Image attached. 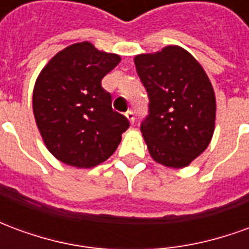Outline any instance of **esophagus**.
Instances as JSON below:
<instances>
[{
	"label": "esophagus",
	"instance_id": "34e87169",
	"mask_svg": "<svg viewBox=\"0 0 249 249\" xmlns=\"http://www.w3.org/2000/svg\"><path fill=\"white\" fill-rule=\"evenodd\" d=\"M125 116H126V119L129 120L132 124L135 123V112H133V110H128V112L125 113Z\"/></svg>",
	"mask_w": 249,
	"mask_h": 249
}]
</instances>
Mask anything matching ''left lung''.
Here are the masks:
<instances>
[{
	"label": "left lung",
	"mask_w": 249,
	"mask_h": 249,
	"mask_svg": "<svg viewBox=\"0 0 249 249\" xmlns=\"http://www.w3.org/2000/svg\"><path fill=\"white\" fill-rule=\"evenodd\" d=\"M135 64L149 97L140 126L148 151L165 167H187L213 135L216 98L208 76L180 46L139 54Z\"/></svg>",
	"instance_id": "left-lung-1"
}]
</instances>
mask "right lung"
I'll return each mask as SVG.
<instances>
[{
  "label": "right lung",
  "mask_w": 249,
  "mask_h": 249,
  "mask_svg": "<svg viewBox=\"0 0 249 249\" xmlns=\"http://www.w3.org/2000/svg\"><path fill=\"white\" fill-rule=\"evenodd\" d=\"M120 56L90 42L68 46L41 71L33 90V112L46 148L60 161L92 168L117 149L129 120L112 109L101 80Z\"/></svg>",
  "instance_id": "1"
}]
</instances>
